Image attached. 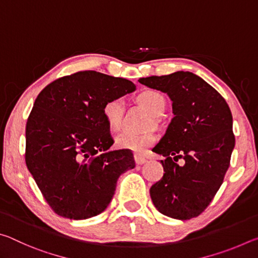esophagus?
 Returning a JSON list of instances; mask_svg holds the SVG:
<instances>
[{
    "mask_svg": "<svg viewBox=\"0 0 258 258\" xmlns=\"http://www.w3.org/2000/svg\"><path fill=\"white\" fill-rule=\"evenodd\" d=\"M134 159H135V163H137L138 165H143L147 163V159L143 158V157L140 155H134Z\"/></svg>",
    "mask_w": 258,
    "mask_h": 258,
    "instance_id": "34e87169",
    "label": "esophagus"
}]
</instances>
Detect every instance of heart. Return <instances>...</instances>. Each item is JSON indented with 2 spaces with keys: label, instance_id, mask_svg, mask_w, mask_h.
<instances>
[{
  "label": "heart",
  "instance_id": "heart-1",
  "mask_svg": "<svg viewBox=\"0 0 258 258\" xmlns=\"http://www.w3.org/2000/svg\"><path fill=\"white\" fill-rule=\"evenodd\" d=\"M138 102L142 104L150 115L158 117L165 111L166 99L159 91L147 89L141 91L137 97ZM102 113L106 119L109 128L113 132H117L123 126V113H124V101L120 98H112L103 104ZM157 138L155 134H135L131 132H124L117 135L115 145L119 149L130 150L137 154H143L148 148L155 145Z\"/></svg>",
  "mask_w": 258,
  "mask_h": 258
}]
</instances>
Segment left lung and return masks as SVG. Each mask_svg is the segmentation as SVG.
Wrapping results in <instances>:
<instances>
[{
    "label": "left lung",
    "mask_w": 258,
    "mask_h": 258,
    "mask_svg": "<svg viewBox=\"0 0 258 258\" xmlns=\"http://www.w3.org/2000/svg\"><path fill=\"white\" fill-rule=\"evenodd\" d=\"M167 93L174 117L152 151L163 155L161 180L150 187L151 200L164 215L190 220L215 197L230 166L235 139L232 113L224 98L190 72L140 78ZM182 158L185 164L176 163Z\"/></svg>",
    "instance_id": "1"
}]
</instances>
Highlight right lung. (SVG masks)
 <instances>
[{"instance_id":"add662e5","label":"right lung","mask_w":258,"mask_h":258,"mask_svg":"<svg viewBox=\"0 0 258 258\" xmlns=\"http://www.w3.org/2000/svg\"><path fill=\"white\" fill-rule=\"evenodd\" d=\"M125 78L94 71L58 78L41 91L26 124L25 160L53 212L85 220L107 208L120 174L135 167L132 151L113 145L102 108L133 92Z\"/></svg>"}]
</instances>
